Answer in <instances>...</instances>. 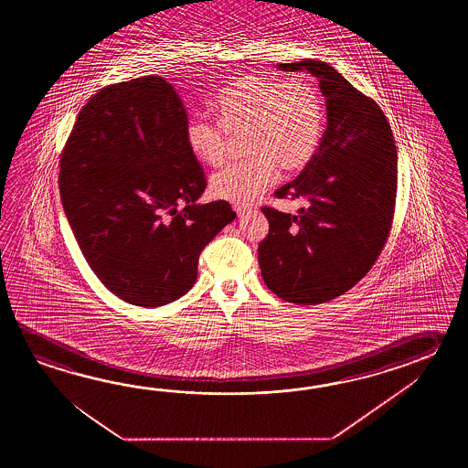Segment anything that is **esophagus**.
I'll list each match as a JSON object with an SVG mask.
<instances>
[{
  "instance_id": "34e87169",
  "label": "esophagus",
  "mask_w": 468,
  "mask_h": 468,
  "mask_svg": "<svg viewBox=\"0 0 468 468\" xmlns=\"http://www.w3.org/2000/svg\"><path fill=\"white\" fill-rule=\"evenodd\" d=\"M234 210L238 212L239 218H242V216H244V214L248 212V209H246V207H239V206H236V207H234Z\"/></svg>"
}]
</instances>
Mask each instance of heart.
<instances>
[{
  "label": "heart",
  "mask_w": 468,
  "mask_h": 468,
  "mask_svg": "<svg viewBox=\"0 0 468 468\" xmlns=\"http://www.w3.org/2000/svg\"><path fill=\"white\" fill-rule=\"evenodd\" d=\"M218 122L194 113L186 125L190 154L218 167L229 152L230 137L242 139L248 159L210 179L216 199L236 206L258 200L278 180L279 167L303 170L318 152L324 130V107L318 90L304 80L271 79L248 73L214 99Z\"/></svg>",
  "instance_id": "obj_1"
}]
</instances>
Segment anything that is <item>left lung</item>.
<instances>
[{
  "mask_svg": "<svg viewBox=\"0 0 468 468\" xmlns=\"http://www.w3.org/2000/svg\"><path fill=\"white\" fill-rule=\"evenodd\" d=\"M276 69L308 71L318 80L328 122L313 160L276 192L306 200V207L296 216L262 207L269 234L259 244V266L279 298L321 304L365 278L387 242L397 197V147L377 101L329 63L309 58Z\"/></svg>",
  "mask_w": 468,
  "mask_h": 468,
  "instance_id": "left-lung-1",
  "label": "left lung"
}]
</instances>
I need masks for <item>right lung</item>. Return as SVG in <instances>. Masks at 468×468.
Instances as JSON below:
<instances>
[{"label": "right lung", "instance_id": "1", "mask_svg": "<svg viewBox=\"0 0 468 468\" xmlns=\"http://www.w3.org/2000/svg\"><path fill=\"white\" fill-rule=\"evenodd\" d=\"M186 125L169 81H120L80 110L61 154V204L81 254L133 306L159 308L189 292L202 249L236 219L224 200L197 204L206 177Z\"/></svg>", "mask_w": 468, "mask_h": 468}]
</instances>
